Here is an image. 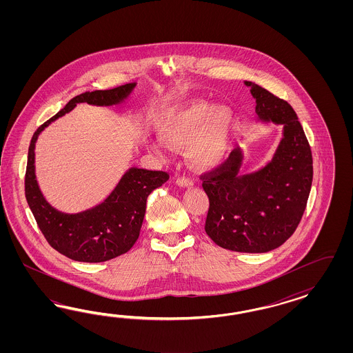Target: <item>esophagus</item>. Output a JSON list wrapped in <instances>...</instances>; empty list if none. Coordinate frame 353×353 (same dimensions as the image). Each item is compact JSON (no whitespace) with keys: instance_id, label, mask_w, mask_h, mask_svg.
Returning <instances> with one entry per match:
<instances>
[{"instance_id":"obj_1","label":"esophagus","mask_w":353,"mask_h":353,"mask_svg":"<svg viewBox=\"0 0 353 353\" xmlns=\"http://www.w3.org/2000/svg\"><path fill=\"white\" fill-rule=\"evenodd\" d=\"M176 183L179 186H182V188H192V185H194V181H192V179H189V177H179L176 180Z\"/></svg>"}]
</instances>
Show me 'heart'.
Listing matches in <instances>:
<instances>
[{
    "mask_svg": "<svg viewBox=\"0 0 353 353\" xmlns=\"http://www.w3.org/2000/svg\"><path fill=\"white\" fill-rule=\"evenodd\" d=\"M233 117L224 107L216 108L204 101H192L172 110L161 120V137L173 146L189 145L195 164L214 167L228 158L230 150ZM152 148H165L161 139L152 141Z\"/></svg>",
    "mask_w": 353,
    "mask_h": 353,
    "instance_id": "obj_1",
    "label": "heart"
}]
</instances>
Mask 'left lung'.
<instances>
[{"label":"left lung","mask_w":353,"mask_h":353,"mask_svg":"<svg viewBox=\"0 0 353 353\" xmlns=\"http://www.w3.org/2000/svg\"><path fill=\"white\" fill-rule=\"evenodd\" d=\"M261 121L283 127L273 159L261 170L241 174L243 152L202 176L210 199L205 233L217 246L236 252H268L283 245L296 230L305 211L313 179L308 139L289 103L251 81Z\"/></svg>","instance_id":"left-lung-1"}]
</instances>
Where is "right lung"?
<instances>
[{
  "instance_id": "obj_1",
  "label": "right lung",
  "mask_w": 353,
  "mask_h": 353,
  "mask_svg": "<svg viewBox=\"0 0 353 353\" xmlns=\"http://www.w3.org/2000/svg\"><path fill=\"white\" fill-rule=\"evenodd\" d=\"M134 86L136 83H130L76 96L33 133L24 177L26 198L48 243L75 261L102 263L128 252L139 239L148 196L168 181L170 174L133 167L102 203L79 214H64L46 202L39 188L34 174V143L43 129L77 103L112 106L125 99Z\"/></svg>"
}]
</instances>
